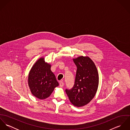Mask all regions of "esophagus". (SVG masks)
Here are the masks:
<instances>
[{
	"mask_svg": "<svg viewBox=\"0 0 130 130\" xmlns=\"http://www.w3.org/2000/svg\"><path fill=\"white\" fill-rule=\"evenodd\" d=\"M63 85H64V83H63V82H62V80L60 81V82H59V86H60V87H62L63 86Z\"/></svg>",
	"mask_w": 130,
	"mask_h": 130,
	"instance_id": "esophagus-1",
	"label": "esophagus"
}]
</instances>
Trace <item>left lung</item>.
Returning <instances> with one entry per match:
<instances>
[{
  "instance_id": "8db88e82",
  "label": "left lung",
  "mask_w": 130,
  "mask_h": 130,
  "mask_svg": "<svg viewBox=\"0 0 130 130\" xmlns=\"http://www.w3.org/2000/svg\"><path fill=\"white\" fill-rule=\"evenodd\" d=\"M73 60L77 67L74 84L66 92L71 103L80 107L89 103L94 96L99 86V74L89 57L80 56Z\"/></svg>"
}]
</instances>
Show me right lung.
<instances>
[{"label":"right lung","instance_id":"right-lung-1","mask_svg":"<svg viewBox=\"0 0 130 130\" xmlns=\"http://www.w3.org/2000/svg\"><path fill=\"white\" fill-rule=\"evenodd\" d=\"M51 65L43 57L38 59L31 68L28 74V84L31 93L40 100L50 96L59 85L55 75L51 70Z\"/></svg>","mask_w":130,"mask_h":130}]
</instances>
